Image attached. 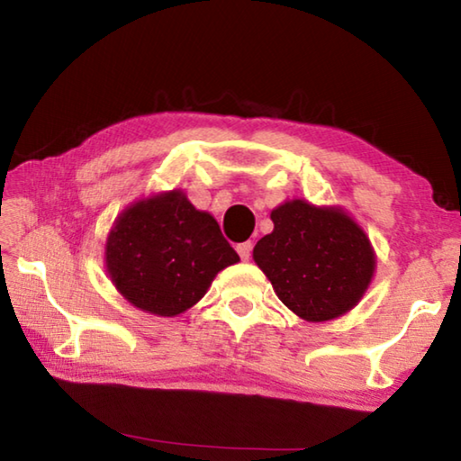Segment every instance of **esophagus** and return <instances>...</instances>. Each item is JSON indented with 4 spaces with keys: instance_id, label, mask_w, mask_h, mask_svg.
<instances>
[{
    "instance_id": "34e87169",
    "label": "esophagus",
    "mask_w": 461,
    "mask_h": 461,
    "mask_svg": "<svg viewBox=\"0 0 461 461\" xmlns=\"http://www.w3.org/2000/svg\"><path fill=\"white\" fill-rule=\"evenodd\" d=\"M238 254L241 260H248L249 254H252V241H244V244H238Z\"/></svg>"
}]
</instances>
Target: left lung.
I'll use <instances>...</instances> for the list:
<instances>
[{"mask_svg": "<svg viewBox=\"0 0 461 461\" xmlns=\"http://www.w3.org/2000/svg\"><path fill=\"white\" fill-rule=\"evenodd\" d=\"M270 220L275 230L254 246V262L294 315L323 323L362 301L376 254L352 215L338 205L291 199L272 209Z\"/></svg>", "mask_w": 461, "mask_h": 461, "instance_id": "obj_1", "label": "left lung"}]
</instances>
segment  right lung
Returning <instances> with one entry per match:
<instances>
[{
    "mask_svg": "<svg viewBox=\"0 0 461 461\" xmlns=\"http://www.w3.org/2000/svg\"><path fill=\"white\" fill-rule=\"evenodd\" d=\"M240 262L220 223L183 189L148 194L123 209L105 241V270L130 305L176 317L205 296L217 272Z\"/></svg>",
    "mask_w": 461,
    "mask_h": 461,
    "instance_id": "add662e5",
    "label": "right lung"
}]
</instances>
